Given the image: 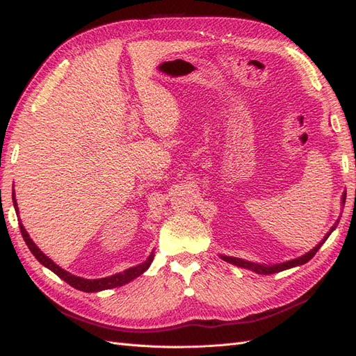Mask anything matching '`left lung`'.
Returning <instances> with one entry per match:
<instances>
[{
	"label": "left lung",
	"mask_w": 356,
	"mask_h": 356,
	"mask_svg": "<svg viewBox=\"0 0 356 356\" xmlns=\"http://www.w3.org/2000/svg\"><path fill=\"white\" fill-rule=\"evenodd\" d=\"M344 200H346V195H343V203H344ZM336 225H337V224H336ZM336 225H332L331 230L328 232V234L325 236L324 239H322V242H319V245H316V246L314 248V250L309 251V252H307V254H305V255H301V257L296 258V260H291V261H286V263H282V264H276V266H260V264H254V263L245 261V260H241V258H234V257H222V260L229 261V263H232V264L239 266V267L251 268V270H254V272H257V273H263V275H270V273L282 272V270H285V268L296 267V266H300V264H305V263H307V261L310 260V258L314 257V255L318 252V250H319V248L322 246V243H324V242L328 239V236L331 234V232H332L334 229H336Z\"/></svg>",
	"instance_id": "8db88e82"
}]
</instances>
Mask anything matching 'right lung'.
<instances>
[{"instance_id":"obj_1","label":"right lung","mask_w":356,"mask_h":356,"mask_svg":"<svg viewBox=\"0 0 356 356\" xmlns=\"http://www.w3.org/2000/svg\"><path fill=\"white\" fill-rule=\"evenodd\" d=\"M13 204L15 208L17 209V203H16V199H15V193H13ZM19 227H20V233H22L24 236V241L25 243L28 245V248L31 250V252L34 254V257L37 258V260L42 264L46 266L47 268H50V270L53 273H56L60 279H63L67 284H70L71 286L77 288L80 291H84V293H96V291H102V289H110V288H117V286H122L127 282H131L132 279L138 277L139 275H143L147 268L149 267V264H152L153 261V252L152 255L148 257V260L143 264H139L136 267H131L127 268V270L122 272V273H117V275H113V276H108V277H102V279H83V277H79V276H74L68 272L63 270V268H60L58 264L53 263L49 257H46L44 254H42L38 246L32 242V239L29 238V234L26 233V230L24 229L22 222H19Z\"/></svg>"}]
</instances>
